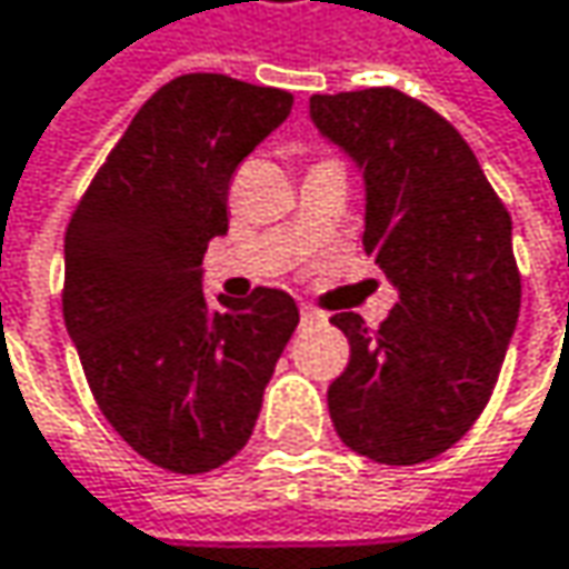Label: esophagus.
Wrapping results in <instances>:
<instances>
[{
  "label": "esophagus",
  "mask_w": 569,
  "mask_h": 569,
  "mask_svg": "<svg viewBox=\"0 0 569 569\" xmlns=\"http://www.w3.org/2000/svg\"><path fill=\"white\" fill-rule=\"evenodd\" d=\"M320 317H323V313H320L317 307H310V305L301 307V320H305V323H317Z\"/></svg>",
  "instance_id": "esophagus-1"
}]
</instances>
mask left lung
Returning a JSON list of instances; mask_svg holds the SVG:
<instances>
[{"label":"left lung","instance_id":"8db88e82","mask_svg":"<svg viewBox=\"0 0 569 569\" xmlns=\"http://www.w3.org/2000/svg\"><path fill=\"white\" fill-rule=\"evenodd\" d=\"M317 132L362 171V246L398 288L379 330L346 310L349 366L327 391L349 450L415 467L450 450L496 388L521 274L511 217L463 136L391 87L310 97Z\"/></svg>","mask_w":569,"mask_h":569}]
</instances>
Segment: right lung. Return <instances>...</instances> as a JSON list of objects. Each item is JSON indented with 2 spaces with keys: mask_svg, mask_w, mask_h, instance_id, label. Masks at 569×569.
<instances>
[{
  "mask_svg": "<svg viewBox=\"0 0 569 569\" xmlns=\"http://www.w3.org/2000/svg\"><path fill=\"white\" fill-rule=\"evenodd\" d=\"M295 97L226 73H183L136 112L63 236V323L90 391L148 463L210 472L252 437L301 313L288 291L203 295L226 236L229 178Z\"/></svg>",
  "mask_w": 569,
  "mask_h": 569,
  "instance_id": "add662e5",
  "label": "right lung"
}]
</instances>
